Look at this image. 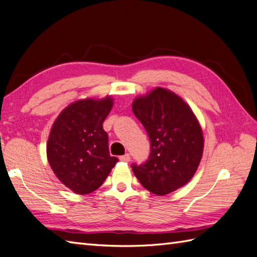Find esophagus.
Segmentation results:
<instances>
[{"mask_svg": "<svg viewBox=\"0 0 257 257\" xmlns=\"http://www.w3.org/2000/svg\"><path fill=\"white\" fill-rule=\"evenodd\" d=\"M119 160L122 161V162H129L130 161V154H124V156H121L120 158H119Z\"/></svg>", "mask_w": 257, "mask_h": 257, "instance_id": "34e87169", "label": "esophagus"}]
</instances>
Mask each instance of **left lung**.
<instances>
[{
	"label": "left lung",
	"instance_id": "left-lung-1",
	"mask_svg": "<svg viewBox=\"0 0 257 257\" xmlns=\"http://www.w3.org/2000/svg\"><path fill=\"white\" fill-rule=\"evenodd\" d=\"M133 111L151 142L146 163L133 164L141 185L159 196L183 187L198 169L204 152V135L198 119L182 97L156 87L133 101Z\"/></svg>",
	"mask_w": 257,
	"mask_h": 257
}]
</instances>
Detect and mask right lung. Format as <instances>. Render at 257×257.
<instances>
[{
  "instance_id": "right-lung-1",
  "label": "right lung",
  "mask_w": 257,
  "mask_h": 257,
  "mask_svg": "<svg viewBox=\"0 0 257 257\" xmlns=\"http://www.w3.org/2000/svg\"><path fill=\"white\" fill-rule=\"evenodd\" d=\"M114 99L85 98L71 103L53 122L47 142V159L58 180L79 195L104 183L118 162L110 157L103 122Z\"/></svg>"
}]
</instances>
